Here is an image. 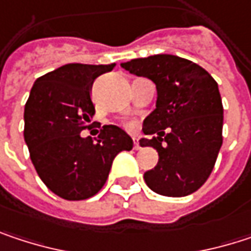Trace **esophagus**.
Segmentation results:
<instances>
[{
	"label": "esophagus",
	"instance_id": "esophagus-1",
	"mask_svg": "<svg viewBox=\"0 0 251 251\" xmlns=\"http://www.w3.org/2000/svg\"><path fill=\"white\" fill-rule=\"evenodd\" d=\"M135 142H133V148L135 150H141V145H139V142H138V139H133Z\"/></svg>",
	"mask_w": 251,
	"mask_h": 251
}]
</instances>
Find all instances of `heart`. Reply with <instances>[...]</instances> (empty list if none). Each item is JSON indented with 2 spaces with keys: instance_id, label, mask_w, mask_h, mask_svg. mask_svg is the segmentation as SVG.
<instances>
[{
  "instance_id": "b5f03b06",
  "label": "heart",
  "mask_w": 251,
  "mask_h": 251,
  "mask_svg": "<svg viewBox=\"0 0 251 251\" xmlns=\"http://www.w3.org/2000/svg\"><path fill=\"white\" fill-rule=\"evenodd\" d=\"M124 126L127 127V129H133V127L136 126V122H135V121H126L125 124H124Z\"/></svg>"
}]
</instances>
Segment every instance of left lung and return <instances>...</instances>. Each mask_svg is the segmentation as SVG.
I'll use <instances>...</instances> for the list:
<instances>
[{
    "label": "left lung",
    "mask_w": 251,
    "mask_h": 251,
    "mask_svg": "<svg viewBox=\"0 0 251 251\" xmlns=\"http://www.w3.org/2000/svg\"><path fill=\"white\" fill-rule=\"evenodd\" d=\"M130 74L155 82L157 103L144 122L141 147H152L158 163L145 172L151 190L181 198L211 176L223 145L224 107L217 81L198 64L176 55H154L122 64Z\"/></svg>",
    "instance_id": "1"
}]
</instances>
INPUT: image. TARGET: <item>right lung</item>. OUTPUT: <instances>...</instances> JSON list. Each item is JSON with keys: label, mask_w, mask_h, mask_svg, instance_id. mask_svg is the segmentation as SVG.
<instances>
[{"label": "right lung", "mask_w": 251, "mask_h": 251, "mask_svg": "<svg viewBox=\"0 0 251 251\" xmlns=\"http://www.w3.org/2000/svg\"><path fill=\"white\" fill-rule=\"evenodd\" d=\"M110 65L67 64L39 76L25 107V141L30 160L49 190L67 201H84L104 186L112 163L133 141L115 125L100 129L97 141L81 130L94 116L90 90Z\"/></svg>", "instance_id": "obj_1"}]
</instances>
